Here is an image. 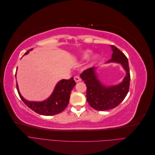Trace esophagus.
I'll use <instances>...</instances> for the list:
<instances>
[{"label": "esophagus", "mask_w": 155, "mask_h": 155, "mask_svg": "<svg viewBox=\"0 0 155 155\" xmlns=\"http://www.w3.org/2000/svg\"><path fill=\"white\" fill-rule=\"evenodd\" d=\"M74 79V81H76V82H79V81H81V79L79 78V77H78V76H75Z\"/></svg>", "instance_id": "obj_1"}]
</instances>
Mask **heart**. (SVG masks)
Masks as SVG:
<instances>
[{"label":"heart","instance_id":"1","mask_svg":"<svg viewBox=\"0 0 155 155\" xmlns=\"http://www.w3.org/2000/svg\"><path fill=\"white\" fill-rule=\"evenodd\" d=\"M92 53V51L91 50H85V51H83V52H81L80 54H79V57H78V59L79 61H83V60H85L88 59L90 56L91 55ZM99 59V55L97 54H94L92 56V58H91L90 61H89V62L87 64V67H91L93 64H94Z\"/></svg>","mask_w":155,"mask_h":155}]
</instances>
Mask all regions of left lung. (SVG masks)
Returning <instances> with one entry per match:
<instances>
[{"label":"left lung","mask_w":155,"mask_h":155,"mask_svg":"<svg viewBox=\"0 0 155 155\" xmlns=\"http://www.w3.org/2000/svg\"><path fill=\"white\" fill-rule=\"evenodd\" d=\"M112 51L111 59L105 64H120L125 71L123 80L116 85H106L101 81L97 70L92 67L85 70L80 78L87 85V100L93 109L107 110L118 106L127 94L130 83V71L128 59L116 46L110 45Z\"/></svg>","instance_id":"8db88e82"}]
</instances>
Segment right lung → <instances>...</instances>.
Returning <instances> with one entry per match:
<instances>
[{
  "label": "right lung",
  "instance_id": "obj_1",
  "mask_svg": "<svg viewBox=\"0 0 155 155\" xmlns=\"http://www.w3.org/2000/svg\"><path fill=\"white\" fill-rule=\"evenodd\" d=\"M32 50L33 48L28 51L25 55H27ZM16 74L17 72L15 78ZM76 84L73 78L70 79H61L56 84L52 93L47 99L40 101L26 100L21 95L17 82V88L21 100L31 109L41 115L52 116L60 113L66 109L69 103L70 93Z\"/></svg>",
  "mask_w": 155,
  "mask_h": 155
}]
</instances>
